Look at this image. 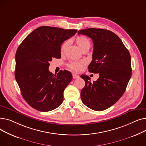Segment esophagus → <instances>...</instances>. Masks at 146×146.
Here are the masks:
<instances>
[{
  "label": "esophagus",
  "mask_w": 146,
  "mask_h": 146,
  "mask_svg": "<svg viewBox=\"0 0 146 146\" xmlns=\"http://www.w3.org/2000/svg\"><path fill=\"white\" fill-rule=\"evenodd\" d=\"M79 78V76L76 74H73V79H78Z\"/></svg>",
  "instance_id": "1"
}]
</instances>
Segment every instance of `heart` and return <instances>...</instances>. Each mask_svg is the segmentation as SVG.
Returning a JSON list of instances; mask_svg holds the SVG:
<instances>
[{
	"label": "heart",
	"mask_w": 146,
	"mask_h": 146,
	"mask_svg": "<svg viewBox=\"0 0 146 146\" xmlns=\"http://www.w3.org/2000/svg\"><path fill=\"white\" fill-rule=\"evenodd\" d=\"M76 42L77 44L78 47L80 49L81 51L88 47H90V41L86 37L82 36V35L79 36L76 38ZM67 45H68V41H67L64 42L63 44V45H61V52H63L64 51ZM83 64H84V62L82 61H70V62L68 64V67L75 72H79L81 70L82 67L83 66Z\"/></svg>",
	"instance_id": "obj_1"
}]
</instances>
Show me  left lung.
<instances>
[{
	"instance_id": "8db88e82",
	"label": "left lung",
	"mask_w": 146,
	"mask_h": 146,
	"mask_svg": "<svg viewBox=\"0 0 146 146\" xmlns=\"http://www.w3.org/2000/svg\"><path fill=\"white\" fill-rule=\"evenodd\" d=\"M78 34L92 40V60L88 69L99 74L92 83L88 76H80L85 82L81 90L82 101L93 110H106L123 95L131 77L130 54L120 38L109 30L88 28L79 31Z\"/></svg>"
}]
</instances>
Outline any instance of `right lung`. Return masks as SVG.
Returning <instances> with one entry per match:
<instances>
[{"label":"right lung","instance_id":"right-lung-1","mask_svg":"<svg viewBox=\"0 0 146 146\" xmlns=\"http://www.w3.org/2000/svg\"><path fill=\"white\" fill-rule=\"evenodd\" d=\"M78 31L42 26L30 33L18 47L15 77L21 94L33 108L47 112L63 101L65 88L72 80L66 70L54 74L49 70L50 61L61 58V45Z\"/></svg>","mask_w":146,"mask_h":146}]
</instances>
